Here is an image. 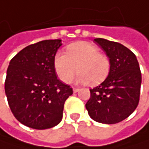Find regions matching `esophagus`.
Returning <instances> with one entry per match:
<instances>
[{"label": "esophagus", "mask_w": 149, "mask_h": 149, "mask_svg": "<svg viewBox=\"0 0 149 149\" xmlns=\"http://www.w3.org/2000/svg\"><path fill=\"white\" fill-rule=\"evenodd\" d=\"M79 91V88H78V87H73V92L74 93H77Z\"/></svg>", "instance_id": "esophagus-1"}]
</instances>
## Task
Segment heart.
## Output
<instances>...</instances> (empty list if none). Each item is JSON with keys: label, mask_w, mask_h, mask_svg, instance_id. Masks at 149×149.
Instances as JSON below:
<instances>
[{"label": "heart", "mask_w": 149, "mask_h": 149, "mask_svg": "<svg viewBox=\"0 0 149 149\" xmlns=\"http://www.w3.org/2000/svg\"><path fill=\"white\" fill-rule=\"evenodd\" d=\"M66 52L58 53L54 63L55 70L63 82H71L77 70L79 72L78 81L90 86L99 85L108 77L109 60L94 45L77 42L68 46Z\"/></svg>", "instance_id": "1"}]
</instances>
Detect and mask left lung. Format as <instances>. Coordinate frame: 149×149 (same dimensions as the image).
I'll return each mask as SVG.
<instances>
[{
	"label": "left lung",
	"instance_id": "1",
	"mask_svg": "<svg viewBox=\"0 0 149 149\" xmlns=\"http://www.w3.org/2000/svg\"><path fill=\"white\" fill-rule=\"evenodd\" d=\"M109 58L106 79L90 89L86 104L90 118L102 124H116L127 118L140 101L141 72L136 56L124 45L105 39H94Z\"/></svg>",
	"mask_w": 149,
	"mask_h": 149
}]
</instances>
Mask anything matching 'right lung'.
Segmentation results:
<instances>
[{
  "label": "right lung",
  "mask_w": 149,
  "mask_h": 149,
  "mask_svg": "<svg viewBox=\"0 0 149 149\" xmlns=\"http://www.w3.org/2000/svg\"><path fill=\"white\" fill-rule=\"evenodd\" d=\"M61 40H47L22 49L9 62L5 93L15 118L37 130L57 125L64 102L73 93L56 77L55 56Z\"/></svg>",
  "instance_id": "right-lung-1"
}]
</instances>
